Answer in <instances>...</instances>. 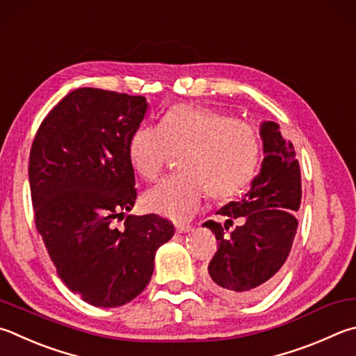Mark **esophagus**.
Returning a JSON list of instances; mask_svg holds the SVG:
<instances>
[{"instance_id": "esophagus-1", "label": "esophagus", "mask_w": 356, "mask_h": 356, "mask_svg": "<svg viewBox=\"0 0 356 356\" xmlns=\"http://www.w3.org/2000/svg\"><path fill=\"white\" fill-rule=\"evenodd\" d=\"M177 234H186V232H191L193 227L190 224H176Z\"/></svg>"}]
</instances>
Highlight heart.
I'll return each mask as SVG.
<instances>
[{
  "label": "heart",
  "mask_w": 356,
  "mask_h": 356,
  "mask_svg": "<svg viewBox=\"0 0 356 356\" xmlns=\"http://www.w3.org/2000/svg\"><path fill=\"white\" fill-rule=\"evenodd\" d=\"M180 176L165 179L145 191L143 205L172 221L196 215L205 197L236 196L254 177L260 138L249 122L218 108L177 104L160 127L141 126L129 141V159L141 177L154 180L171 154H180Z\"/></svg>",
  "instance_id": "heart-1"
}]
</instances>
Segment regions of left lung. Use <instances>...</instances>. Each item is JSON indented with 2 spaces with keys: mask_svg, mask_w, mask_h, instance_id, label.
<instances>
[{
  "mask_svg": "<svg viewBox=\"0 0 356 356\" xmlns=\"http://www.w3.org/2000/svg\"><path fill=\"white\" fill-rule=\"evenodd\" d=\"M260 137L263 161L249 191L216 211L225 218L224 225L204 222L219 244L204 273L205 285L230 302L261 299L273 289L297 230L294 215L300 207L302 185L294 147L274 121L261 122ZM234 218L242 224L227 234Z\"/></svg>",
  "mask_w": 356,
  "mask_h": 356,
  "instance_id": "left-lung-1",
  "label": "left lung"
}]
</instances>
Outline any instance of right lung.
<instances>
[{
	"instance_id": "add662e5",
	"label": "right lung",
	"mask_w": 356,
	"mask_h": 356,
	"mask_svg": "<svg viewBox=\"0 0 356 356\" xmlns=\"http://www.w3.org/2000/svg\"><path fill=\"white\" fill-rule=\"evenodd\" d=\"M147 101L82 87L68 93L38 127L29 185L38 234L57 275L90 305L115 308L149 283L156 252L174 235L159 215L115 219L137 199L129 141Z\"/></svg>"
}]
</instances>
